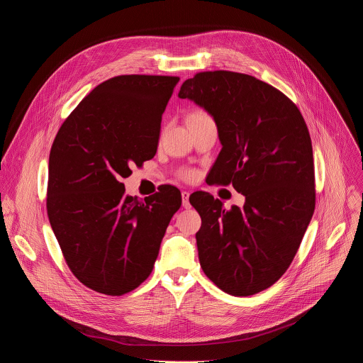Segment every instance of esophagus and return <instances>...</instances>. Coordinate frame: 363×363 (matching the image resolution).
I'll return each instance as SVG.
<instances>
[{
  "mask_svg": "<svg viewBox=\"0 0 363 363\" xmlns=\"http://www.w3.org/2000/svg\"><path fill=\"white\" fill-rule=\"evenodd\" d=\"M182 206L184 208H189L191 203H189V192L188 191H182Z\"/></svg>",
  "mask_w": 363,
  "mask_h": 363,
  "instance_id": "esophagus-1",
  "label": "esophagus"
}]
</instances>
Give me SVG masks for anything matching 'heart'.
Masks as SVG:
<instances>
[{
    "label": "heart",
    "mask_w": 363,
    "mask_h": 363,
    "mask_svg": "<svg viewBox=\"0 0 363 363\" xmlns=\"http://www.w3.org/2000/svg\"><path fill=\"white\" fill-rule=\"evenodd\" d=\"M201 115H203V113H194V115H191V118H192V116H201ZM185 177H186V178H189V177H191V174L188 172V174H185Z\"/></svg>",
    "instance_id": "obj_1"
}]
</instances>
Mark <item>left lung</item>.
<instances>
[{
	"label": "left lung",
	"instance_id": "1",
	"mask_svg": "<svg viewBox=\"0 0 363 363\" xmlns=\"http://www.w3.org/2000/svg\"><path fill=\"white\" fill-rule=\"evenodd\" d=\"M181 99L208 112L223 149L211 181L245 196L225 210L208 192L189 202L201 216L199 264L217 287L251 296L289 269L315 211L313 149L294 103L273 86L235 72H202L182 83ZM211 174V172H210Z\"/></svg>",
	"mask_w": 363,
	"mask_h": 363
}]
</instances>
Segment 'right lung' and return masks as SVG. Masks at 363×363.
<instances>
[{
  "mask_svg": "<svg viewBox=\"0 0 363 363\" xmlns=\"http://www.w3.org/2000/svg\"><path fill=\"white\" fill-rule=\"evenodd\" d=\"M179 77L128 74L96 86L57 132L48 158L47 214L72 273L122 296L150 274L181 192L125 194L135 164L155 157L162 113Z\"/></svg>",
  "mask_w": 363,
  "mask_h": 363,
  "instance_id": "obj_1",
  "label": "right lung"
}]
</instances>
